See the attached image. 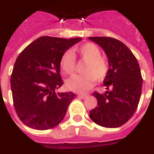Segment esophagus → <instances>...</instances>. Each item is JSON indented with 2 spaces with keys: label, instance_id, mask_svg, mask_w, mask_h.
Here are the masks:
<instances>
[{
  "label": "esophagus",
  "instance_id": "esophagus-1",
  "mask_svg": "<svg viewBox=\"0 0 154 154\" xmlns=\"http://www.w3.org/2000/svg\"><path fill=\"white\" fill-rule=\"evenodd\" d=\"M87 97H88L87 94H78V97L82 98V99H85V98H87Z\"/></svg>",
  "mask_w": 154,
  "mask_h": 154
}]
</instances>
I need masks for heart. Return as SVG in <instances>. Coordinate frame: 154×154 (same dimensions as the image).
Segmentation results:
<instances>
[{"mask_svg":"<svg viewBox=\"0 0 154 154\" xmlns=\"http://www.w3.org/2000/svg\"><path fill=\"white\" fill-rule=\"evenodd\" d=\"M77 53L86 62L83 67L84 75H74L66 81V87L68 90L75 92H84L93 87L96 80L100 82L105 79L109 71L107 60L100 56V49L93 43H87L75 48ZM60 67L63 72L72 74L76 67V57L74 54L67 51L61 56Z\"/></svg>","mask_w":154,"mask_h":154,"instance_id":"obj_1","label":"heart"}]
</instances>
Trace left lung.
Segmentation results:
<instances>
[{
  "label": "left lung",
  "instance_id": "8db88e82",
  "mask_svg": "<svg viewBox=\"0 0 154 154\" xmlns=\"http://www.w3.org/2000/svg\"><path fill=\"white\" fill-rule=\"evenodd\" d=\"M88 38L103 48L110 67L103 81L107 91L93 93L97 106L90 110V118L98 125L117 128L132 117L139 105L143 85L139 63L129 48L116 38Z\"/></svg>",
  "mask_w": 154,
  "mask_h": 154
}]
</instances>
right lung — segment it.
Listing matches in <instances>:
<instances>
[{"label": "right lung", "instance_id": "1", "mask_svg": "<svg viewBox=\"0 0 154 154\" xmlns=\"http://www.w3.org/2000/svg\"><path fill=\"white\" fill-rule=\"evenodd\" d=\"M81 40L42 36L20 54L11 87L16 114L25 125L46 130L63 119L75 94L56 91L63 84L59 61L63 54Z\"/></svg>", "mask_w": 154, "mask_h": 154}]
</instances>
